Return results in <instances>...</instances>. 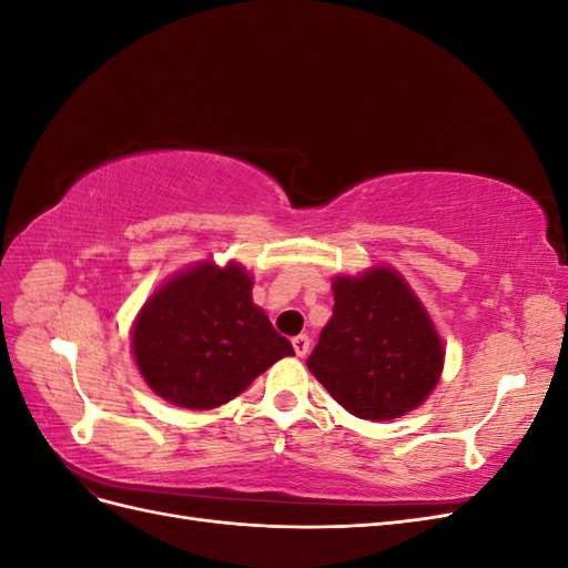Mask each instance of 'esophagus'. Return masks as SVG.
Instances as JSON below:
<instances>
[{
  "label": "esophagus",
  "instance_id": "34e87169",
  "mask_svg": "<svg viewBox=\"0 0 568 568\" xmlns=\"http://www.w3.org/2000/svg\"><path fill=\"white\" fill-rule=\"evenodd\" d=\"M294 351H296V355L298 357H305L307 355V351H311V338H307L305 334H298V336H294Z\"/></svg>",
  "mask_w": 568,
  "mask_h": 568
}]
</instances>
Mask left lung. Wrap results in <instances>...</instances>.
Here are the masks:
<instances>
[{"mask_svg":"<svg viewBox=\"0 0 568 568\" xmlns=\"http://www.w3.org/2000/svg\"><path fill=\"white\" fill-rule=\"evenodd\" d=\"M334 315L307 369L359 419L419 407L440 379L445 351L415 291L393 267L334 280Z\"/></svg>","mask_w":568,"mask_h":568,"instance_id":"obj_1","label":"left lung"}]
</instances>
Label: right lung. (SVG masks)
<instances>
[{"instance_id":"1","label":"right lung","mask_w":568,"mask_h":568,"mask_svg":"<svg viewBox=\"0 0 568 568\" xmlns=\"http://www.w3.org/2000/svg\"><path fill=\"white\" fill-rule=\"evenodd\" d=\"M251 274L236 263H199L168 280L132 326V355L163 400L186 409L230 403L294 353L253 305Z\"/></svg>"}]
</instances>
